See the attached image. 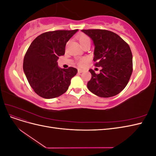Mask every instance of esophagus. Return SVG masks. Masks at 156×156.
Here are the masks:
<instances>
[{
	"label": "esophagus",
	"instance_id": "esophagus-1",
	"mask_svg": "<svg viewBox=\"0 0 156 156\" xmlns=\"http://www.w3.org/2000/svg\"><path fill=\"white\" fill-rule=\"evenodd\" d=\"M84 72V69H78V72L79 73H82Z\"/></svg>",
	"mask_w": 156,
	"mask_h": 156
}]
</instances>
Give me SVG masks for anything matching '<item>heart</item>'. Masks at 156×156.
Returning <instances> with one entry per match:
<instances>
[{"mask_svg":"<svg viewBox=\"0 0 156 156\" xmlns=\"http://www.w3.org/2000/svg\"><path fill=\"white\" fill-rule=\"evenodd\" d=\"M78 41L79 42L80 45H81L82 47L84 46L85 45L87 44H90V40L89 37L88 36H87L86 34H81L79 35L78 37ZM86 62V60L82 58V59H80L78 61V64L79 66H83L84 63Z\"/></svg>","mask_w":156,"mask_h":156,"instance_id":"heart-1","label":"heart"}]
</instances>
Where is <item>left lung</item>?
Listing matches in <instances>:
<instances>
[{
    "label": "left lung",
    "instance_id": "obj_1",
    "mask_svg": "<svg viewBox=\"0 0 156 156\" xmlns=\"http://www.w3.org/2000/svg\"><path fill=\"white\" fill-rule=\"evenodd\" d=\"M94 45L93 60L101 67L99 74L93 69L87 87L101 98L117 95L128 83L133 71V57L129 45L115 33L107 30H81Z\"/></svg>",
    "mask_w": 156,
    "mask_h": 156
}]
</instances>
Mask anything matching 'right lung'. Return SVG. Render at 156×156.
Returning <instances> with one entry per match:
<instances>
[{"label": "right lung", "instance_id": "1", "mask_svg": "<svg viewBox=\"0 0 156 156\" xmlns=\"http://www.w3.org/2000/svg\"><path fill=\"white\" fill-rule=\"evenodd\" d=\"M77 31L47 32L31 43L23 60V71L30 87L38 96L51 99L67 91L77 69L73 67L60 68L57 60L64 55L66 43Z\"/></svg>", "mask_w": 156, "mask_h": 156}]
</instances>
